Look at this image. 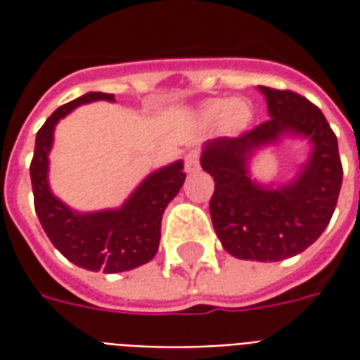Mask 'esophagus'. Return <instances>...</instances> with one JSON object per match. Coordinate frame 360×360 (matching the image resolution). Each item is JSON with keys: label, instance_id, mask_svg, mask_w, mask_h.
Masks as SVG:
<instances>
[{"label": "esophagus", "instance_id": "1", "mask_svg": "<svg viewBox=\"0 0 360 360\" xmlns=\"http://www.w3.org/2000/svg\"><path fill=\"white\" fill-rule=\"evenodd\" d=\"M185 169H187V173H195L200 169V160H198V152L196 150H191L185 156Z\"/></svg>", "mask_w": 360, "mask_h": 360}]
</instances>
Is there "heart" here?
<instances>
[{
    "mask_svg": "<svg viewBox=\"0 0 360 360\" xmlns=\"http://www.w3.org/2000/svg\"><path fill=\"white\" fill-rule=\"evenodd\" d=\"M204 113L208 117H224L227 129H241L247 125V121L250 119V111L247 108V103L241 100H231V102H210L204 108Z\"/></svg>",
    "mask_w": 360,
    "mask_h": 360,
    "instance_id": "obj_1",
    "label": "heart"
}]
</instances>
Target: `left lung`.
<instances>
[{
  "label": "left lung",
  "instance_id": "obj_1",
  "mask_svg": "<svg viewBox=\"0 0 360 360\" xmlns=\"http://www.w3.org/2000/svg\"><path fill=\"white\" fill-rule=\"evenodd\" d=\"M258 90L270 119L237 139L208 141L200 165L216 183L210 216L221 247L241 260L278 262L322 235L338 204L343 167L338 139L314 103L291 90ZM283 136H302L313 144L300 175L279 188L250 180V156Z\"/></svg>",
  "mask_w": 360,
  "mask_h": 360
}]
</instances>
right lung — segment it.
<instances>
[{
    "label": "right lung",
    "mask_w": 360,
    "mask_h": 360,
    "mask_svg": "<svg viewBox=\"0 0 360 360\" xmlns=\"http://www.w3.org/2000/svg\"><path fill=\"white\" fill-rule=\"evenodd\" d=\"M96 100L113 102V94L89 92L58 108L46 119L42 129L36 133L30 179L36 214L53 247L79 268L117 274L139 268L156 257L162 216L183 187L185 173L181 160L150 173L134 188L129 200L115 210L82 214L71 210L58 196H53L48 185V154L53 144L56 125L77 105Z\"/></svg>",
    "instance_id": "1"
}]
</instances>
